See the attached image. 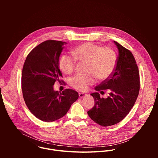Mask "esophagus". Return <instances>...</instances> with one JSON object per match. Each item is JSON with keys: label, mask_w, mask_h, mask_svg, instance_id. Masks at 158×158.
Segmentation results:
<instances>
[{"label": "esophagus", "mask_w": 158, "mask_h": 158, "mask_svg": "<svg viewBox=\"0 0 158 158\" xmlns=\"http://www.w3.org/2000/svg\"><path fill=\"white\" fill-rule=\"evenodd\" d=\"M87 94H84V93H79V96L80 98H84L87 96Z\"/></svg>", "instance_id": "esophagus-1"}]
</instances>
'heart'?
Returning a JSON list of instances; mask_svg holds the SVG:
<instances>
[{
  "instance_id": "b5f03b06",
  "label": "heart",
  "mask_w": 158,
  "mask_h": 158,
  "mask_svg": "<svg viewBox=\"0 0 158 158\" xmlns=\"http://www.w3.org/2000/svg\"><path fill=\"white\" fill-rule=\"evenodd\" d=\"M74 58L86 62L84 74H77L71 80V86L80 91H85L93 85L97 77L105 80L113 73L117 63L116 54L108 47H102L91 42L79 45L72 51ZM59 67L65 74H72L76 67V61L72 57L62 55L59 60Z\"/></svg>"
}]
</instances>
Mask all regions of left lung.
<instances>
[{"label": "left lung", "mask_w": 158, "mask_h": 158, "mask_svg": "<svg viewBox=\"0 0 158 158\" xmlns=\"http://www.w3.org/2000/svg\"><path fill=\"white\" fill-rule=\"evenodd\" d=\"M119 56L111 76L95 87L94 107L87 111L93 121L102 126H109L121 121L136 102L140 89L138 67L131 52L114 41ZM109 89L110 96L101 98L98 92Z\"/></svg>", "instance_id": "8db88e82"}]
</instances>
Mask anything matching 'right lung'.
Returning <instances> with one entry per match:
<instances>
[{
	"instance_id": "right-lung-1",
	"label": "right lung",
	"mask_w": 158,
	"mask_h": 158,
	"mask_svg": "<svg viewBox=\"0 0 158 158\" xmlns=\"http://www.w3.org/2000/svg\"><path fill=\"white\" fill-rule=\"evenodd\" d=\"M65 44L54 40L42 42L28 54L22 69L24 101L31 113L42 121L62 118L79 98L77 92L71 89L62 93L54 90L55 82L62 77L59 60Z\"/></svg>"
}]
</instances>
